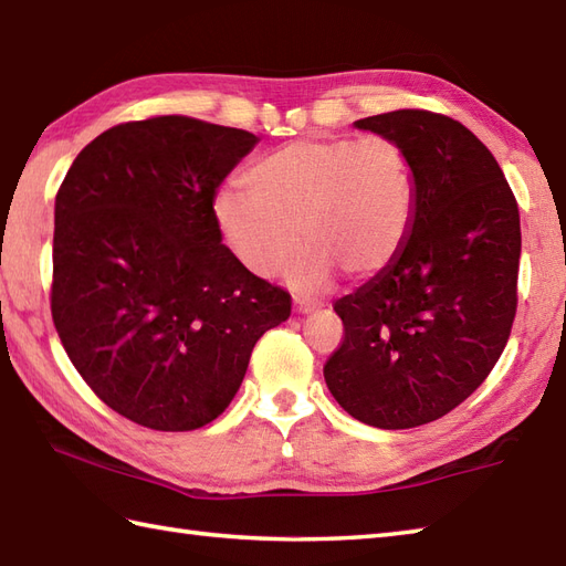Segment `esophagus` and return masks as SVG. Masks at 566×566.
Instances as JSON below:
<instances>
[{
  "mask_svg": "<svg viewBox=\"0 0 566 566\" xmlns=\"http://www.w3.org/2000/svg\"><path fill=\"white\" fill-rule=\"evenodd\" d=\"M314 308H316L314 302H308V298H304V296H294V312L296 314H312Z\"/></svg>",
  "mask_w": 566,
  "mask_h": 566,
  "instance_id": "esophagus-1",
  "label": "esophagus"
}]
</instances>
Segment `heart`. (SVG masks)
I'll return each instance as SVG.
<instances>
[{
    "instance_id": "1",
    "label": "heart",
    "mask_w": 566,
    "mask_h": 566,
    "mask_svg": "<svg viewBox=\"0 0 566 566\" xmlns=\"http://www.w3.org/2000/svg\"><path fill=\"white\" fill-rule=\"evenodd\" d=\"M248 184L216 196L220 238L242 268L272 276L304 235L290 274L298 290H318L336 268L356 280L385 272L412 232L415 169L392 137L286 142L252 164Z\"/></svg>"
}]
</instances>
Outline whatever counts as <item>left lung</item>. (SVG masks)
<instances>
[{
	"instance_id": "obj_1",
	"label": "left lung",
	"mask_w": 566,
	"mask_h": 566,
	"mask_svg": "<svg viewBox=\"0 0 566 566\" xmlns=\"http://www.w3.org/2000/svg\"><path fill=\"white\" fill-rule=\"evenodd\" d=\"M356 125L402 144L417 210L400 258L334 304L343 338L324 378L358 422L412 429L467 400L511 338L520 210L495 157L461 122L395 109Z\"/></svg>"
}]
</instances>
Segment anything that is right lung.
<instances>
[{
  "label": "right lung",
  "mask_w": 566,
  "mask_h": 566,
  "mask_svg": "<svg viewBox=\"0 0 566 566\" xmlns=\"http://www.w3.org/2000/svg\"><path fill=\"white\" fill-rule=\"evenodd\" d=\"M258 144L186 115L122 122L55 193L51 316L87 387L129 422L191 431L226 412L264 331L292 314L216 226V188Z\"/></svg>",
  "instance_id": "1"
}]
</instances>
